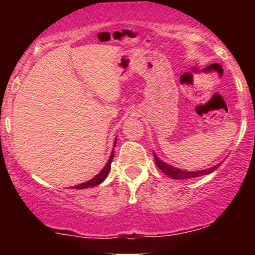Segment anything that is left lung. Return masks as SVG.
I'll list each match as a JSON object with an SVG mask.
<instances>
[{
	"label": "left lung",
	"instance_id": "left-lung-1",
	"mask_svg": "<svg viewBox=\"0 0 255 255\" xmlns=\"http://www.w3.org/2000/svg\"><path fill=\"white\" fill-rule=\"evenodd\" d=\"M153 156H154V162L158 168L160 169L165 175H168L169 177L175 178V180H188V178H194V177H199V176H204V175L207 174H211L212 171H215L216 169L218 168L219 165L222 164L223 162L218 163V164L211 166L209 169H204V170H197V171H188V170H184V169H180L176 168V166H172L168 163L163 162L162 159L157 157V154L153 152Z\"/></svg>",
	"mask_w": 255,
	"mask_h": 255
}]
</instances>
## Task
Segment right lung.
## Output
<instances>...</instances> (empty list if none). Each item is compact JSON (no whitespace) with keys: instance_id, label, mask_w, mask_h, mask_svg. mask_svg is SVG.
<instances>
[{"instance_id":"obj_1","label":"right lung","mask_w":255,"mask_h":255,"mask_svg":"<svg viewBox=\"0 0 255 255\" xmlns=\"http://www.w3.org/2000/svg\"><path fill=\"white\" fill-rule=\"evenodd\" d=\"M116 146V139H115V142H114V147ZM114 159V150L111 151V154L109 157V159H108V163L105 164V166L103 169H102L101 172H99L98 175H96L95 177L91 178L90 181H87V182H84V183H80L78 184V186H74L73 188L74 189H85V188H91V187H96L98 186V184H101L103 181L107 178L108 174L110 172V169H111V162H113Z\"/></svg>"}]
</instances>
